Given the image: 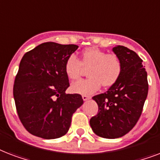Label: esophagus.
<instances>
[{"label":"esophagus","instance_id":"34e87169","mask_svg":"<svg viewBox=\"0 0 160 160\" xmlns=\"http://www.w3.org/2000/svg\"><path fill=\"white\" fill-rule=\"evenodd\" d=\"M82 98H83V100H90V96H88V95H82Z\"/></svg>","mask_w":160,"mask_h":160}]
</instances>
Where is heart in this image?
Masks as SVG:
<instances>
[{
	"label": "heart",
	"instance_id": "obj_1",
	"mask_svg": "<svg viewBox=\"0 0 160 160\" xmlns=\"http://www.w3.org/2000/svg\"><path fill=\"white\" fill-rule=\"evenodd\" d=\"M83 67H90L87 72L89 78L74 83L71 90L86 95L97 91L101 85L105 88L113 86L121 76L123 64L115 54H107L99 48L90 47L83 51L80 60L74 54L66 59L65 75L71 80H79L82 75Z\"/></svg>",
	"mask_w": 160,
	"mask_h": 160
}]
</instances>
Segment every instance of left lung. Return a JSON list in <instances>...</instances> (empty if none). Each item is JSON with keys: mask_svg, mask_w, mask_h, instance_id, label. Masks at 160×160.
<instances>
[{"mask_svg": "<svg viewBox=\"0 0 160 160\" xmlns=\"http://www.w3.org/2000/svg\"><path fill=\"white\" fill-rule=\"evenodd\" d=\"M113 51L123 64L121 76L106 92L93 96L99 108L90 120L93 131L106 139L124 136L135 126L149 90L141 58L123 46L114 47Z\"/></svg>", "mask_w": 160, "mask_h": 160, "instance_id": "obj_1", "label": "left lung"}]
</instances>
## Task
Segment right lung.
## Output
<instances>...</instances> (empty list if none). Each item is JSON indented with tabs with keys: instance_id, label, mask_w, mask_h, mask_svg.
Returning <instances> with one entry per match:
<instances>
[{
	"instance_id": "add662e5",
	"label": "right lung",
	"mask_w": 160,
	"mask_h": 160,
	"mask_svg": "<svg viewBox=\"0 0 160 160\" xmlns=\"http://www.w3.org/2000/svg\"><path fill=\"white\" fill-rule=\"evenodd\" d=\"M78 49L75 45L46 42L21 59L13 86L19 119L29 133L43 139L65 135L73 114L83 105L79 94H66L69 79L65 60Z\"/></svg>"
}]
</instances>
